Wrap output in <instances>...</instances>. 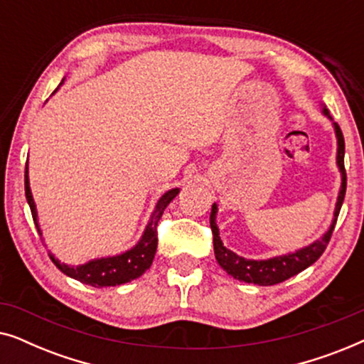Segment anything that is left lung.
<instances>
[{
  "mask_svg": "<svg viewBox=\"0 0 364 364\" xmlns=\"http://www.w3.org/2000/svg\"><path fill=\"white\" fill-rule=\"evenodd\" d=\"M321 112L323 116L330 119L331 126L335 129L336 167L341 176V187L340 191H338L335 212H333L330 228H328L320 238H316L315 242L308 243L306 247L298 248L295 252H288V253H283V255L265 258V260H253V258H245V257L237 255L235 252H232L230 248L223 245L220 232H218V227H217L218 205L217 203H213L212 213H210V228L213 233V252H215L218 265H220L228 275L235 278V280L253 283V285H258V287L277 285V283L285 282L288 278L298 275V273L305 270V268L313 265V263L321 257V253L325 252L328 242H330L331 238L333 228H335L338 213H340L343 200H345L346 172H345V139H343L341 129L336 122H333L330 112H328L326 106H323V104H321Z\"/></svg>",
  "mask_w": 364,
  "mask_h": 364,
  "instance_id": "1",
  "label": "left lung"
}]
</instances>
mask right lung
<instances>
[{"label": "right lung", "instance_id": "obj_1", "mask_svg": "<svg viewBox=\"0 0 364 364\" xmlns=\"http://www.w3.org/2000/svg\"><path fill=\"white\" fill-rule=\"evenodd\" d=\"M61 84H59V86H61ZM58 89L53 94H56ZM24 192H26L28 205L31 208L34 225H36L38 233L41 235V240H44L41 225H39L38 208H36V203H34L31 187H29L28 162H26V172H24ZM178 192H181V188L178 187L171 188V191H167L161 198H159L156 207H154V210L151 213V217H149V222L146 228H144L141 238H139L136 245L129 248V250L117 253V255H111V257L92 258V260L81 263V265L77 267L63 263L59 258L54 257L51 252H49V258H51L54 265H56L64 275L71 277L74 280L81 282L84 285H91L94 288L117 287V285H124V283L136 280V278L144 275V273H146L152 265V260L154 257H156V250H157V230H156L157 223L161 220L166 207L178 196Z\"/></svg>", "mask_w": 364, "mask_h": 364}]
</instances>
